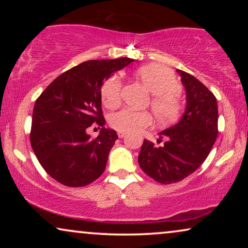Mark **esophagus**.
I'll return each mask as SVG.
<instances>
[{
	"mask_svg": "<svg viewBox=\"0 0 248 248\" xmlns=\"http://www.w3.org/2000/svg\"><path fill=\"white\" fill-rule=\"evenodd\" d=\"M117 135H118V138H124L125 133L124 132H117Z\"/></svg>",
	"mask_w": 248,
	"mask_h": 248,
	"instance_id": "obj_1",
	"label": "esophagus"
}]
</instances>
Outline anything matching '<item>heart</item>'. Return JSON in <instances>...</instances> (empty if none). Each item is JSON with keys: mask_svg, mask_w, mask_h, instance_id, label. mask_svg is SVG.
<instances>
[{"mask_svg": "<svg viewBox=\"0 0 248 248\" xmlns=\"http://www.w3.org/2000/svg\"><path fill=\"white\" fill-rule=\"evenodd\" d=\"M137 76L141 82L152 93L150 107L155 118L159 123H170L179 116L182 111V101L178 93L181 83L175 73L167 66L160 64H150L138 70ZM121 78L111 76L104 81L100 88L103 104L108 108H115L121 103ZM152 117L148 111L133 110L130 108L111 113L108 123L118 132H134L151 124Z\"/></svg>", "mask_w": 248, "mask_h": 248, "instance_id": "heart-1", "label": "heart"}]
</instances>
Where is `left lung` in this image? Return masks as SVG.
I'll list each match as a JSON object with an SVG mask.
<instances>
[{
  "label": "left lung",
  "mask_w": 248,
  "mask_h": 248,
  "mask_svg": "<svg viewBox=\"0 0 248 248\" xmlns=\"http://www.w3.org/2000/svg\"><path fill=\"white\" fill-rule=\"evenodd\" d=\"M186 90L182 120L162 131L155 145L144 140L139 155L142 170L160 184L181 182L201 166L218 135V105L211 91L191 74L177 70Z\"/></svg>",
  "instance_id": "left-lung-1"
}]
</instances>
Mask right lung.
<instances>
[{"mask_svg":"<svg viewBox=\"0 0 248 248\" xmlns=\"http://www.w3.org/2000/svg\"><path fill=\"white\" fill-rule=\"evenodd\" d=\"M133 60L87 61L57 77L37 98L30 142L47 174L69 187H82L100 177L118 137L105 128L100 88L104 80ZM102 127L97 138L88 127Z\"/></svg>","mask_w":248,"mask_h":248,"instance_id":"obj_1","label":"right lung"}]
</instances>
